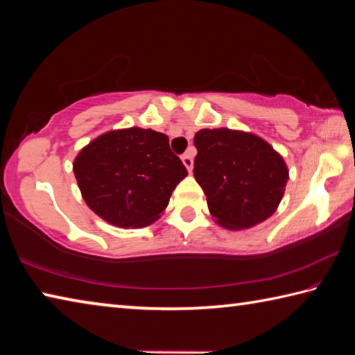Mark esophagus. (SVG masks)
I'll list each match as a JSON object with an SVG mask.
<instances>
[{
    "instance_id": "34e87169",
    "label": "esophagus",
    "mask_w": 355,
    "mask_h": 355,
    "mask_svg": "<svg viewBox=\"0 0 355 355\" xmlns=\"http://www.w3.org/2000/svg\"><path fill=\"white\" fill-rule=\"evenodd\" d=\"M182 161H183V164H184L186 169H188V172L191 173L192 166H194V159H192V155H191L189 152L184 153V155L182 156Z\"/></svg>"
}]
</instances>
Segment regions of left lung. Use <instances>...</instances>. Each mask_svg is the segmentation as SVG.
<instances>
[{
	"instance_id": "1",
	"label": "left lung",
	"mask_w": 355,
	"mask_h": 355,
	"mask_svg": "<svg viewBox=\"0 0 355 355\" xmlns=\"http://www.w3.org/2000/svg\"><path fill=\"white\" fill-rule=\"evenodd\" d=\"M194 146V177L216 224L244 230L271 218L290 178L271 144L245 131L203 128Z\"/></svg>"
}]
</instances>
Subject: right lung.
I'll use <instances>...</instances> for the list:
<instances>
[{
    "instance_id": "obj_1",
    "label": "right lung",
    "mask_w": 355,
    "mask_h": 355,
    "mask_svg": "<svg viewBox=\"0 0 355 355\" xmlns=\"http://www.w3.org/2000/svg\"><path fill=\"white\" fill-rule=\"evenodd\" d=\"M73 172L84 202L111 225H150L188 175L169 137L139 127L112 130L81 148Z\"/></svg>"
}]
</instances>
